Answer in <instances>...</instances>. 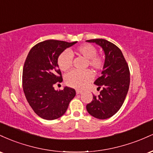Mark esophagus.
Returning a JSON list of instances; mask_svg holds the SVG:
<instances>
[{
	"mask_svg": "<svg viewBox=\"0 0 153 153\" xmlns=\"http://www.w3.org/2000/svg\"><path fill=\"white\" fill-rule=\"evenodd\" d=\"M82 91H80V90H76V94H82Z\"/></svg>",
	"mask_w": 153,
	"mask_h": 153,
	"instance_id": "34e87169",
	"label": "esophagus"
}]
</instances>
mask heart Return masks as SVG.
Returning a JSON list of instances; mask_svg holds the SVG:
<instances>
[{
    "label": "heart",
    "mask_w": 153,
    "mask_h": 153,
    "mask_svg": "<svg viewBox=\"0 0 153 153\" xmlns=\"http://www.w3.org/2000/svg\"><path fill=\"white\" fill-rule=\"evenodd\" d=\"M75 53L82 56L88 59V63L91 67L96 71H101L104 66V59L101 56L96 55L97 50L96 47L89 44H85L79 46L75 51ZM73 52L64 51L57 59V64L59 69L62 71H67L71 68ZM94 78V74L91 71H73L65 75V80L68 86L77 89L85 88Z\"/></svg>",
    "instance_id": "obj_1"
}]
</instances>
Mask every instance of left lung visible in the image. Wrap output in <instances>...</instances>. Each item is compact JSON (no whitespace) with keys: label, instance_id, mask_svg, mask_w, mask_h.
Returning <instances> with one entry per match:
<instances>
[{"label":"left lung","instance_id":"left-lung-1","mask_svg":"<svg viewBox=\"0 0 153 153\" xmlns=\"http://www.w3.org/2000/svg\"><path fill=\"white\" fill-rule=\"evenodd\" d=\"M86 42L96 43L105 54L101 76L94 82L101 91L98 96L93 95V101L87 104L86 109L95 118L106 119L120 109L127 96L130 82L129 67L122 51L113 43L103 39Z\"/></svg>","mask_w":153,"mask_h":153}]
</instances>
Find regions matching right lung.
<instances>
[{
	"label": "right lung",
	"instance_id": "1",
	"mask_svg": "<svg viewBox=\"0 0 153 153\" xmlns=\"http://www.w3.org/2000/svg\"><path fill=\"white\" fill-rule=\"evenodd\" d=\"M77 42L46 40L33 47L26 57L23 89L28 103L41 118L54 120L62 117L76 94L75 89L67 86L54 90V85L62 81L57 64L59 54Z\"/></svg>",
	"mask_w": 153,
	"mask_h": 153
}]
</instances>
